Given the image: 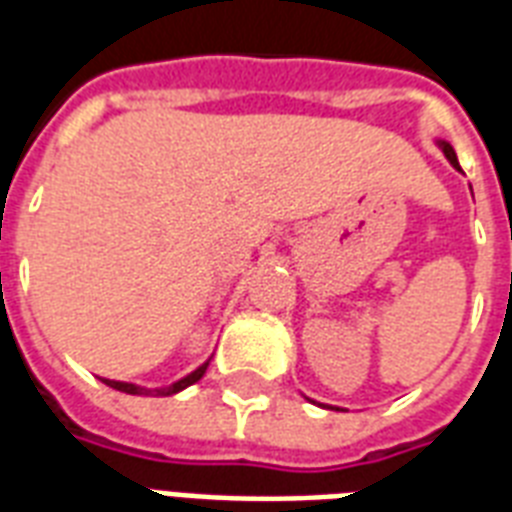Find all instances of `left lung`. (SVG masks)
Returning a JSON list of instances; mask_svg holds the SVG:
<instances>
[{
	"label": "left lung",
	"instance_id": "8db88e82",
	"mask_svg": "<svg viewBox=\"0 0 512 512\" xmlns=\"http://www.w3.org/2000/svg\"><path fill=\"white\" fill-rule=\"evenodd\" d=\"M435 144L441 146V149H443V154H446V160H449L451 165H454V168H457V170H462V168H459V162H457V154H454V149H451V144H449V141H441V138H438V141H435Z\"/></svg>",
	"mask_w": 512,
	"mask_h": 512
}]
</instances>
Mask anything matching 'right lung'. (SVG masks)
Listing matches in <instances>:
<instances>
[{
  "label": "right lung",
  "instance_id": "obj_1",
  "mask_svg": "<svg viewBox=\"0 0 512 512\" xmlns=\"http://www.w3.org/2000/svg\"><path fill=\"white\" fill-rule=\"evenodd\" d=\"M208 363H211V358L205 360L202 366H197L192 371V374H186L184 379H178V382L173 384H165V387H138V384L133 382H117V379H101L104 384H109V387H114V390H120V392H128V395H154V398H162V395H176V392L186 390L189 384L194 382H200L202 376H205V371H208Z\"/></svg>",
  "mask_w": 512,
  "mask_h": 512
}]
</instances>
